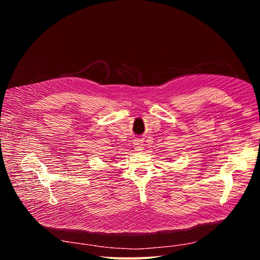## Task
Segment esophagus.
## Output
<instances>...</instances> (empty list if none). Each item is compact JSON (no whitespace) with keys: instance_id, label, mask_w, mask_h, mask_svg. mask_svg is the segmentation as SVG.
Here are the masks:
<instances>
[{"instance_id":"1","label":"esophagus","mask_w":260,"mask_h":260,"mask_svg":"<svg viewBox=\"0 0 260 260\" xmlns=\"http://www.w3.org/2000/svg\"><path fill=\"white\" fill-rule=\"evenodd\" d=\"M133 146H135L136 151H142L143 149V142L140 140H136L135 142H133Z\"/></svg>"}]
</instances>
